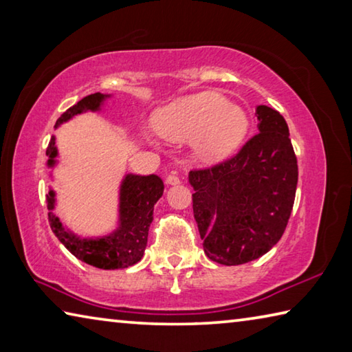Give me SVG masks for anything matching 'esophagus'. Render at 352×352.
<instances>
[{
	"mask_svg": "<svg viewBox=\"0 0 352 352\" xmlns=\"http://www.w3.org/2000/svg\"><path fill=\"white\" fill-rule=\"evenodd\" d=\"M166 183L168 184H178L180 183V177H178L177 174H170L166 177Z\"/></svg>",
	"mask_w": 352,
	"mask_h": 352,
	"instance_id": "34e87169",
	"label": "esophagus"
}]
</instances>
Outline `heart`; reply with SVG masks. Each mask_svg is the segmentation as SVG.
Listing matches in <instances>:
<instances>
[{"label": "heart", "mask_w": 352, "mask_h": 352, "mask_svg": "<svg viewBox=\"0 0 352 352\" xmlns=\"http://www.w3.org/2000/svg\"><path fill=\"white\" fill-rule=\"evenodd\" d=\"M155 127L168 141H197L201 157L217 160L239 147L248 132V118L222 94L199 93L163 109Z\"/></svg>", "instance_id": "b5f03b06"}]
</instances>
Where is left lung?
<instances>
[{
    "instance_id": "obj_1",
    "label": "left lung",
    "mask_w": 352,
    "mask_h": 352,
    "mask_svg": "<svg viewBox=\"0 0 352 352\" xmlns=\"http://www.w3.org/2000/svg\"><path fill=\"white\" fill-rule=\"evenodd\" d=\"M259 133L233 157L192 169V210L208 258L241 265L281 239L294 208L298 164L285 119L267 105L256 109Z\"/></svg>"
}]
</instances>
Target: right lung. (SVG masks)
<instances>
[{"label":"right lung","instance_id":"add662e5","mask_svg":"<svg viewBox=\"0 0 352 352\" xmlns=\"http://www.w3.org/2000/svg\"><path fill=\"white\" fill-rule=\"evenodd\" d=\"M104 94L94 93L85 96L79 102L63 113L57 119V124H62L73 118L77 113L85 110H98L102 102ZM50 157V166L54 164L57 151L54 147V138H51L46 148ZM164 184L158 175H127L121 188V226L115 233L100 237V239H79L68 230L63 228L60 220L51 212L54 208V192L50 190L46 195L47 201V220H50L52 233L57 236L68 252L73 253L77 259L87 262L93 267L104 270L127 269V267L141 261L147 245L148 226L153 220V206L163 195Z\"/></svg>","mask_w":352,"mask_h":352}]
</instances>
